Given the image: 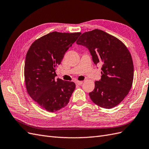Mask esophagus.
<instances>
[{"instance_id": "obj_1", "label": "esophagus", "mask_w": 149, "mask_h": 149, "mask_svg": "<svg viewBox=\"0 0 149 149\" xmlns=\"http://www.w3.org/2000/svg\"><path fill=\"white\" fill-rule=\"evenodd\" d=\"M76 84L77 85H81L83 84V81H76Z\"/></svg>"}]
</instances>
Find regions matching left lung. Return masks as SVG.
<instances>
[{"label": "left lung", "mask_w": 149, "mask_h": 149, "mask_svg": "<svg viewBox=\"0 0 149 149\" xmlns=\"http://www.w3.org/2000/svg\"><path fill=\"white\" fill-rule=\"evenodd\" d=\"M88 48L94 64H102L101 78L95 81L89 95L92 101L105 109L118 105L131 89L134 65L127 48L120 40L101 30L86 31L76 41Z\"/></svg>", "instance_id": "left-lung-1"}]
</instances>
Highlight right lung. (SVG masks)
<instances>
[{
  "label": "right lung",
  "instance_id": "right-lung-1",
  "mask_svg": "<svg viewBox=\"0 0 149 149\" xmlns=\"http://www.w3.org/2000/svg\"><path fill=\"white\" fill-rule=\"evenodd\" d=\"M80 32L53 31L36 40L26 53L24 78L30 97L46 111L65 107L75 89V83L55 79L56 70Z\"/></svg>",
  "mask_w": 149,
  "mask_h": 149
}]
</instances>
